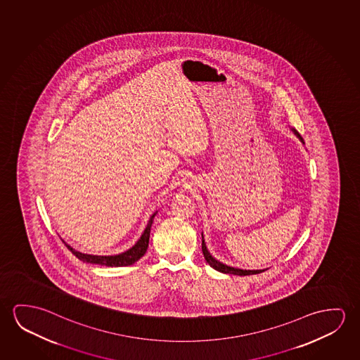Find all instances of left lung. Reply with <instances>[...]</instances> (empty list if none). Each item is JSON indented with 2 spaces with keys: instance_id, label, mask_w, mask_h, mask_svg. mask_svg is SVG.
<instances>
[{
  "instance_id": "8db88e82",
  "label": "left lung",
  "mask_w": 360,
  "mask_h": 360,
  "mask_svg": "<svg viewBox=\"0 0 360 360\" xmlns=\"http://www.w3.org/2000/svg\"><path fill=\"white\" fill-rule=\"evenodd\" d=\"M299 139H302V137L299 136ZM202 252H203V255H205V260L208 262V264H210V266H213L216 271H221V273H229V274H236V276H250V274H258V273L264 271H243V269H237V268H233V266H226V264H223L221 262H218V260L214 259V258L210 255V252L207 250L203 236H202Z\"/></svg>"
}]
</instances>
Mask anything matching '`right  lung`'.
Listing matches in <instances>:
<instances>
[{
    "label": "right lung",
    "instance_id": "right-lung-1",
    "mask_svg": "<svg viewBox=\"0 0 360 360\" xmlns=\"http://www.w3.org/2000/svg\"><path fill=\"white\" fill-rule=\"evenodd\" d=\"M155 214L150 217V221L147 224V227L144 229L142 237L139 238V242L133 245L132 248L128 249L127 252L121 253L118 255H83L77 250H75L72 247H70L66 244L67 248L72 252L73 255H76L78 259L86 262V263H92V264H100V266H131L133 263H136L137 260L141 259L143 257L144 253L147 252L148 248V242H150V226L153 223Z\"/></svg>",
    "mask_w": 360,
    "mask_h": 360
}]
</instances>
